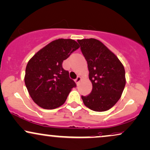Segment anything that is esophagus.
Segmentation results:
<instances>
[{"label":"esophagus","instance_id":"obj_1","mask_svg":"<svg viewBox=\"0 0 150 150\" xmlns=\"http://www.w3.org/2000/svg\"><path fill=\"white\" fill-rule=\"evenodd\" d=\"M81 80H82V77H80V76H79V77H77V79H76V80H75V82H76V83H77V84H78V83H79V82H80Z\"/></svg>","mask_w":150,"mask_h":150}]
</instances>
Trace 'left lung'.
<instances>
[{
  "mask_svg": "<svg viewBox=\"0 0 150 150\" xmlns=\"http://www.w3.org/2000/svg\"><path fill=\"white\" fill-rule=\"evenodd\" d=\"M85 57L92 91L82 96L88 108L104 112L112 108L120 100L125 87V70L122 62L103 43L94 38L77 40Z\"/></svg>",
  "mask_w": 150,
  "mask_h": 150,
  "instance_id": "obj_1",
  "label": "left lung"
}]
</instances>
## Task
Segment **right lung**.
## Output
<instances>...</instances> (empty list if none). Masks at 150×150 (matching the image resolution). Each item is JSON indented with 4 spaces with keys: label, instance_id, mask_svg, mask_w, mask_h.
I'll use <instances>...</instances> for the list:
<instances>
[{
    "label": "right lung",
    "instance_id": "obj_1",
    "mask_svg": "<svg viewBox=\"0 0 150 150\" xmlns=\"http://www.w3.org/2000/svg\"><path fill=\"white\" fill-rule=\"evenodd\" d=\"M79 47L74 40H55L28 61L25 84L31 98L40 108L52 110L60 107L76 86L69 77L68 71L63 68L62 64Z\"/></svg>",
    "mask_w": 150,
    "mask_h": 150
}]
</instances>
